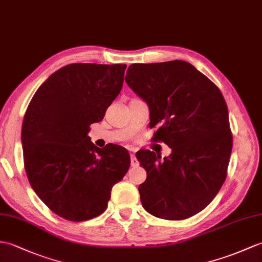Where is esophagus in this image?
Returning a JSON list of instances; mask_svg holds the SVG:
<instances>
[{"label":"esophagus","mask_w":262,"mask_h":262,"mask_svg":"<svg viewBox=\"0 0 262 262\" xmlns=\"http://www.w3.org/2000/svg\"><path fill=\"white\" fill-rule=\"evenodd\" d=\"M130 165H132L133 167H135V166L138 165V162H137V160H136V156L134 155V154H130Z\"/></svg>","instance_id":"obj_1"}]
</instances>
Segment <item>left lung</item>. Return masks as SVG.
<instances>
[{
  "label": "left lung",
  "instance_id": "obj_1",
  "mask_svg": "<svg viewBox=\"0 0 262 262\" xmlns=\"http://www.w3.org/2000/svg\"><path fill=\"white\" fill-rule=\"evenodd\" d=\"M125 80L147 103L154 141L172 153L136 154L147 178L138 186L144 209L160 219L184 220L202 211L227 178L232 150L226 100L215 84L182 60L134 63Z\"/></svg>",
  "mask_w": 262,
  "mask_h": 262
}]
</instances>
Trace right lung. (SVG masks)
<instances>
[{
	"label": "right lung",
	"mask_w": 262,
	"mask_h": 262,
	"mask_svg": "<svg viewBox=\"0 0 262 262\" xmlns=\"http://www.w3.org/2000/svg\"><path fill=\"white\" fill-rule=\"evenodd\" d=\"M126 67L64 66L29 103L21 134L27 176L42 202L66 220L103 213L113 186L129 168L124 147L98 148L88 136L90 125L102 120L119 95Z\"/></svg>",
	"instance_id": "add662e5"
}]
</instances>
